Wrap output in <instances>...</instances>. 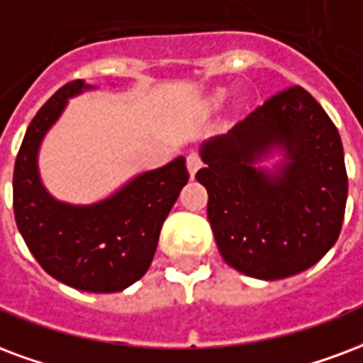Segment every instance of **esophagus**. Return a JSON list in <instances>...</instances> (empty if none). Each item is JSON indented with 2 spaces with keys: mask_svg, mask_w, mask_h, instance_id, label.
<instances>
[{
  "mask_svg": "<svg viewBox=\"0 0 363 363\" xmlns=\"http://www.w3.org/2000/svg\"><path fill=\"white\" fill-rule=\"evenodd\" d=\"M186 167H189L190 177H194L196 171L202 167V160H200V155L196 154V152L189 154V157H186Z\"/></svg>",
  "mask_w": 363,
  "mask_h": 363,
  "instance_id": "1",
  "label": "esophagus"
}]
</instances>
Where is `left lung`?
I'll use <instances>...</instances> for the list:
<instances>
[{"mask_svg": "<svg viewBox=\"0 0 363 363\" xmlns=\"http://www.w3.org/2000/svg\"><path fill=\"white\" fill-rule=\"evenodd\" d=\"M281 149L271 174L257 160ZM208 219L223 259L248 277L302 273L342 229L348 177L337 127L302 86L273 94L227 134L203 142Z\"/></svg>", "mask_w": 363, "mask_h": 363, "instance_id": "left-lung-1", "label": "left lung"}]
</instances>
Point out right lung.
I'll list each match as a JSON object with an SVG mask.
<instances>
[{"label":"right lung","instance_id":"obj_1","mask_svg":"<svg viewBox=\"0 0 363 363\" xmlns=\"http://www.w3.org/2000/svg\"><path fill=\"white\" fill-rule=\"evenodd\" d=\"M90 86L72 80L40 107L26 128L13 171V209L24 242L45 273L86 292H119L152 265L161 227L189 182L186 160L138 174L92 206L52 198L38 174V147L67 99Z\"/></svg>","mask_w":363,"mask_h":363}]
</instances>
